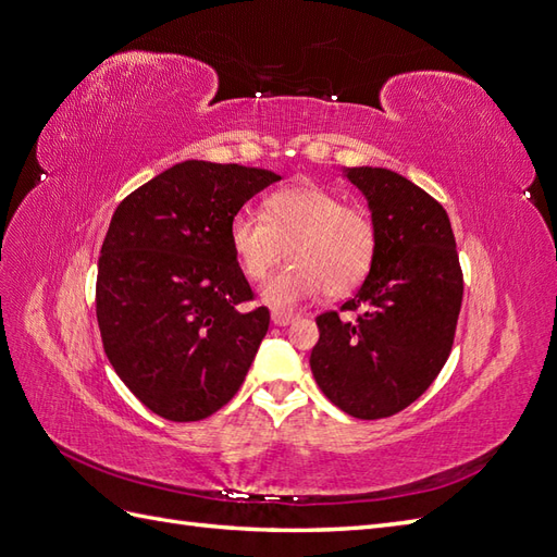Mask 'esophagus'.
<instances>
[{"mask_svg":"<svg viewBox=\"0 0 557 557\" xmlns=\"http://www.w3.org/2000/svg\"><path fill=\"white\" fill-rule=\"evenodd\" d=\"M273 322L275 325H280V327H284V325H289V322H294L296 320V315L294 313H287V310H273Z\"/></svg>","mask_w":557,"mask_h":557,"instance_id":"1","label":"esophagus"}]
</instances>
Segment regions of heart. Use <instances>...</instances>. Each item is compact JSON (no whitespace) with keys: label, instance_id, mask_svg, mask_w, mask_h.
Segmentation results:
<instances>
[{"label":"heart","instance_id":"heart-1","mask_svg":"<svg viewBox=\"0 0 557 557\" xmlns=\"http://www.w3.org/2000/svg\"><path fill=\"white\" fill-rule=\"evenodd\" d=\"M227 237L251 282L265 280L287 253L292 265L261 289V299L273 308H294L322 292L332 299L348 296L363 284L377 253L374 220L318 185L270 194L263 218L239 211L230 220Z\"/></svg>","mask_w":557,"mask_h":557}]
</instances>
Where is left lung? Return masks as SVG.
Listing matches in <instances>:
<instances>
[{
  "mask_svg": "<svg viewBox=\"0 0 557 557\" xmlns=\"http://www.w3.org/2000/svg\"><path fill=\"white\" fill-rule=\"evenodd\" d=\"M366 194L377 253L342 310L315 318L313 377L334 406L358 420L396 416L446 366L462 304V270L444 206L386 168H346Z\"/></svg>",
  "mask_w": 557,
  "mask_h": 557,
  "instance_id": "left-lung-1",
  "label": "left lung"
}]
</instances>
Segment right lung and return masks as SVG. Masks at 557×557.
<instances>
[{
  "label": "right lung",
  "instance_id": "1",
  "mask_svg": "<svg viewBox=\"0 0 557 557\" xmlns=\"http://www.w3.org/2000/svg\"><path fill=\"white\" fill-rule=\"evenodd\" d=\"M280 175L183 161L115 209L97 268V322L115 374L173 422L213 416L239 392L270 313L230 249V220Z\"/></svg>",
  "mask_w": 557,
  "mask_h": 557
}]
</instances>
